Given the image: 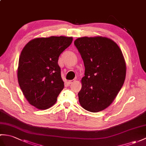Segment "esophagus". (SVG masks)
<instances>
[{"label":"esophagus","instance_id":"34e87169","mask_svg":"<svg viewBox=\"0 0 146 146\" xmlns=\"http://www.w3.org/2000/svg\"><path fill=\"white\" fill-rule=\"evenodd\" d=\"M76 80H70V81H68V83L69 84H72L74 82H75Z\"/></svg>","mask_w":146,"mask_h":146}]
</instances>
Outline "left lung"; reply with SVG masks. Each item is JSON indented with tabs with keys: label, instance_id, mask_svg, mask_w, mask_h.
<instances>
[{
	"label": "left lung",
	"instance_id": "left-lung-1",
	"mask_svg": "<svg viewBox=\"0 0 146 146\" xmlns=\"http://www.w3.org/2000/svg\"><path fill=\"white\" fill-rule=\"evenodd\" d=\"M85 65L78 93L86 110L98 112L110 106L124 83L126 63L115 42L102 36L82 37L74 42Z\"/></svg>",
	"mask_w": 146,
	"mask_h": 146
}]
</instances>
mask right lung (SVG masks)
<instances>
[{
  "label": "right lung",
  "instance_id": "1",
  "mask_svg": "<svg viewBox=\"0 0 146 146\" xmlns=\"http://www.w3.org/2000/svg\"><path fill=\"white\" fill-rule=\"evenodd\" d=\"M72 41V37L38 38L22 50L17 68L19 85L26 100L38 109L54 105L64 88L58 61Z\"/></svg>",
  "mask_w": 146,
  "mask_h": 146
}]
</instances>
